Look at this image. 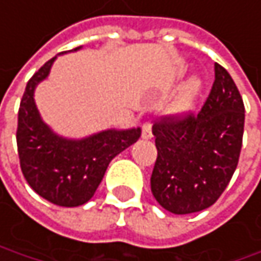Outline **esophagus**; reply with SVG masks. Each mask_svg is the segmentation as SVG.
<instances>
[{"label":"esophagus","instance_id":"esophagus-1","mask_svg":"<svg viewBox=\"0 0 261 261\" xmlns=\"http://www.w3.org/2000/svg\"><path fill=\"white\" fill-rule=\"evenodd\" d=\"M152 124L150 122H145L143 124V131H142V137L145 139V140H149V139H152Z\"/></svg>","mask_w":261,"mask_h":261}]
</instances>
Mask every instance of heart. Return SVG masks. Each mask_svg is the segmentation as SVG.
I'll return each mask as SVG.
<instances>
[{"mask_svg":"<svg viewBox=\"0 0 261 261\" xmlns=\"http://www.w3.org/2000/svg\"><path fill=\"white\" fill-rule=\"evenodd\" d=\"M199 88H201V83L196 78L189 80L180 91V96H178V100H177V111H186L192 105L195 96L198 94Z\"/></svg>","mask_w":261,"mask_h":261,"instance_id":"heart-1","label":"heart"}]
</instances>
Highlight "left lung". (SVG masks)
<instances>
[{
  "label": "left lung",
  "mask_w": 261,
  "mask_h": 261,
  "mask_svg": "<svg viewBox=\"0 0 261 261\" xmlns=\"http://www.w3.org/2000/svg\"><path fill=\"white\" fill-rule=\"evenodd\" d=\"M216 78L202 109L162 116L152 127L158 156L150 189L162 208L191 214L211 207L237 170L245 108L229 72L214 65Z\"/></svg>",
  "instance_id": "1"
}]
</instances>
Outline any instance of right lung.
<instances>
[{
	"mask_svg": "<svg viewBox=\"0 0 261 261\" xmlns=\"http://www.w3.org/2000/svg\"><path fill=\"white\" fill-rule=\"evenodd\" d=\"M54 60L44 63L26 84L17 118V152L24 178L39 196L59 207H80L94 195L109 162L136 143L142 130H105L81 140L53 133L39 116L34 91Z\"/></svg>",
	"mask_w": 261,
	"mask_h": 261,
	"instance_id": "obj_1",
	"label": "right lung"
}]
</instances>
